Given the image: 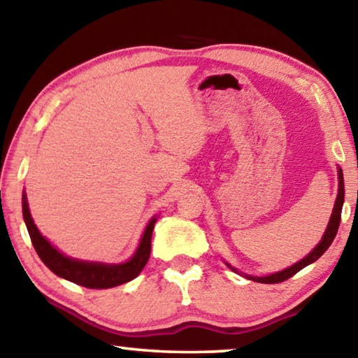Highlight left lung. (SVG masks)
<instances>
[{
  "label": "left lung",
  "mask_w": 358,
  "mask_h": 358,
  "mask_svg": "<svg viewBox=\"0 0 358 358\" xmlns=\"http://www.w3.org/2000/svg\"><path fill=\"white\" fill-rule=\"evenodd\" d=\"M343 203H344V178H343V171L341 167L338 166V196H336V201H335V207H333L331 211V216H330V221H329V226H327L325 232L322 235V240L319 241L316 245V248L308 254L306 257H303L299 262L287 266V268H284L281 271H276V273H271V275H266V276H251V275H243L240 273L237 268H234L232 265H229L226 262V265L229 266L230 270L235 271V273H240L243 275L245 278L251 281H256V282H262V284H276V282H282L289 280L290 276H294L295 273H299L301 268H305L313 262H316V260L322 256V254L329 250V246L331 245V241L335 240L336 237V232H338V227H339V221H341V210H343Z\"/></svg>",
  "instance_id": "8db88e82"
}]
</instances>
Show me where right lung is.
I'll return each instance as SVG.
<instances>
[{
  "label": "right lung",
  "mask_w": 358,
  "mask_h": 358,
  "mask_svg": "<svg viewBox=\"0 0 358 358\" xmlns=\"http://www.w3.org/2000/svg\"><path fill=\"white\" fill-rule=\"evenodd\" d=\"M22 211L25 220L29 238L34 246L36 252L41 257L48 270H52L57 276L76 282L78 286L88 289H110L120 284L129 282L141 275L143 266L147 265L151 251V234H153L157 216H153L145 227L142 238L138 241L136 252L131 259L121 264H104V262H90V260L72 259L57 250L44 235L39 232L29 213L27 192L23 191L22 196Z\"/></svg>",
  "instance_id": "1"
}]
</instances>
